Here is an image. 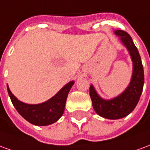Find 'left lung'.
<instances>
[{
  "label": "left lung",
  "instance_id": "left-lung-1",
  "mask_svg": "<svg viewBox=\"0 0 150 150\" xmlns=\"http://www.w3.org/2000/svg\"><path fill=\"white\" fill-rule=\"evenodd\" d=\"M122 43L129 50L132 61V75L130 83L121 94L109 100H104L97 94L94 87L90 86L92 106L99 116L110 120L123 118L131 113L138 103L144 86V69L138 50L131 36L124 30H116Z\"/></svg>",
  "mask_w": 150,
  "mask_h": 150
}]
</instances>
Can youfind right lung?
Here are the masks:
<instances>
[{"label":"right lung","instance_id":"1","mask_svg":"<svg viewBox=\"0 0 150 150\" xmlns=\"http://www.w3.org/2000/svg\"><path fill=\"white\" fill-rule=\"evenodd\" d=\"M74 83V81L69 82L54 96L38 104H28L21 102L12 94L8 85L7 90L13 106L25 120L34 125L45 126L56 122L62 116L67 95Z\"/></svg>","mask_w":150,"mask_h":150}]
</instances>
